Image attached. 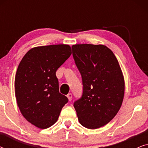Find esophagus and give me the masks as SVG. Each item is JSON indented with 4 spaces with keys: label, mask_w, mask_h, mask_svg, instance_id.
Here are the masks:
<instances>
[{
    "label": "esophagus",
    "mask_w": 148,
    "mask_h": 148,
    "mask_svg": "<svg viewBox=\"0 0 148 148\" xmlns=\"http://www.w3.org/2000/svg\"><path fill=\"white\" fill-rule=\"evenodd\" d=\"M67 98L69 99V100L71 101L72 100V94H71V93H69V94H67Z\"/></svg>",
    "instance_id": "esophagus-1"
}]
</instances>
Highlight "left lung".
<instances>
[{
    "label": "left lung",
    "instance_id": "obj_1",
    "mask_svg": "<svg viewBox=\"0 0 148 148\" xmlns=\"http://www.w3.org/2000/svg\"><path fill=\"white\" fill-rule=\"evenodd\" d=\"M73 56L82 78V96L74 102L80 124L95 129L108 123L120 109L125 81L118 60L104 45L72 46Z\"/></svg>",
    "mask_w": 148,
    "mask_h": 148
}]
</instances>
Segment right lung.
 <instances>
[{
	"label": "right lung",
	"instance_id": "1",
	"mask_svg": "<svg viewBox=\"0 0 148 148\" xmlns=\"http://www.w3.org/2000/svg\"><path fill=\"white\" fill-rule=\"evenodd\" d=\"M71 54L66 44L35 47L25 54L15 79L17 105L25 119L40 129L58 120L67 97L59 92L56 71Z\"/></svg>",
	"mask_w": 148,
	"mask_h": 148
}]
</instances>
